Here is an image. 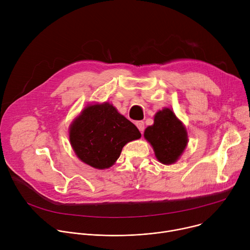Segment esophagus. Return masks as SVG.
Here are the masks:
<instances>
[{"label":"esophagus","mask_w":250,"mask_h":250,"mask_svg":"<svg viewBox=\"0 0 250 250\" xmlns=\"http://www.w3.org/2000/svg\"><path fill=\"white\" fill-rule=\"evenodd\" d=\"M135 125H136V126H137V128L139 129V131L142 133L144 132V130H145V123L142 122V121H139V122H136L135 123Z\"/></svg>","instance_id":"1"}]
</instances>
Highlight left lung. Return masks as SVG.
<instances>
[{
	"mask_svg": "<svg viewBox=\"0 0 250 250\" xmlns=\"http://www.w3.org/2000/svg\"><path fill=\"white\" fill-rule=\"evenodd\" d=\"M145 138L152 146L157 160L165 165L177 162L188 145L185 125L169 108L155 114L153 125L145 130Z\"/></svg>",
	"mask_w": 250,
	"mask_h": 250,
	"instance_id": "left-lung-1",
	"label": "left lung"
}]
</instances>
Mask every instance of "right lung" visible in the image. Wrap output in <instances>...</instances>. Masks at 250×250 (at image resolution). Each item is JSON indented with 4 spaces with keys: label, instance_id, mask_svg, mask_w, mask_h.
<instances>
[{
    "label": "right lung",
    "instance_id": "right-lung-1",
    "mask_svg": "<svg viewBox=\"0 0 250 250\" xmlns=\"http://www.w3.org/2000/svg\"><path fill=\"white\" fill-rule=\"evenodd\" d=\"M140 136L137 127L108 102L88 104L69 126L77 157L101 170L112 167L127 142Z\"/></svg>",
    "mask_w": 250,
    "mask_h": 250
}]
</instances>
